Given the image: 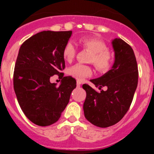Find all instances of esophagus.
Here are the masks:
<instances>
[{"label": "esophagus", "mask_w": 154, "mask_h": 154, "mask_svg": "<svg viewBox=\"0 0 154 154\" xmlns=\"http://www.w3.org/2000/svg\"><path fill=\"white\" fill-rule=\"evenodd\" d=\"M76 85H77V87H78V88H79V87L81 86V82H80L79 81H77V83H76Z\"/></svg>", "instance_id": "obj_1"}]
</instances>
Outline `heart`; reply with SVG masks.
Instances as JSON below:
<instances>
[{
  "label": "heart",
  "instance_id": "obj_1",
  "mask_svg": "<svg viewBox=\"0 0 154 154\" xmlns=\"http://www.w3.org/2000/svg\"><path fill=\"white\" fill-rule=\"evenodd\" d=\"M85 49L92 53L89 62L93 63L100 72H106L111 69L113 61L112 53L108 51V47L103 41L96 38H85L80 40ZM76 55V48L72 42H68L63 48V56L68 62H72ZM67 73L77 80H82L92 74V69L89 65L76 64L69 68Z\"/></svg>",
  "mask_w": 154,
  "mask_h": 154
}]
</instances>
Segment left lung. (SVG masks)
Returning a JSON list of instances; mask_svg holds the SVG:
<instances>
[{
    "label": "left lung",
    "mask_w": 154,
    "mask_h": 154,
    "mask_svg": "<svg viewBox=\"0 0 154 154\" xmlns=\"http://www.w3.org/2000/svg\"><path fill=\"white\" fill-rule=\"evenodd\" d=\"M115 62L112 69L99 78L91 79L97 92L88 84L83 104L85 117L92 124L102 128L115 125L123 119L133 101L138 83V67L133 48L120 38L112 42ZM106 87L107 90L101 89Z\"/></svg>",
    "instance_id": "left-lung-1"
}]
</instances>
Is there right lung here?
<instances>
[{
	"label": "right lung",
	"instance_id": "1",
	"mask_svg": "<svg viewBox=\"0 0 154 154\" xmlns=\"http://www.w3.org/2000/svg\"><path fill=\"white\" fill-rule=\"evenodd\" d=\"M72 31H44L31 36L21 45L14 72V89L24 115L38 126L56 123L68 105L76 81L63 77V48ZM58 74L60 86L50 78Z\"/></svg>",
	"mask_w": 154,
	"mask_h": 154
}]
</instances>
